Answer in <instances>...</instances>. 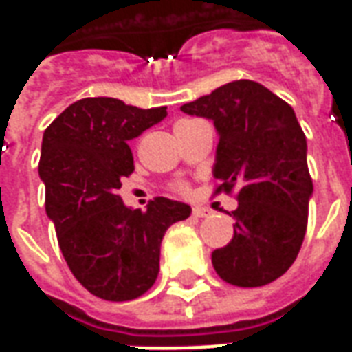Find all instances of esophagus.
Here are the masks:
<instances>
[{
    "mask_svg": "<svg viewBox=\"0 0 352 352\" xmlns=\"http://www.w3.org/2000/svg\"><path fill=\"white\" fill-rule=\"evenodd\" d=\"M192 214H194V217H207V214H211V211H209L207 207H194V209H192Z\"/></svg>",
    "mask_w": 352,
    "mask_h": 352,
    "instance_id": "34e87169",
    "label": "esophagus"
}]
</instances>
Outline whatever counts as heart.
<instances>
[{"label":"heart","mask_w":352,"mask_h":352,"mask_svg":"<svg viewBox=\"0 0 352 352\" xmlns=\"http://www.w3.org/2000/svg\"><path fill=\"white\" fill-rule=\"evenodd\" d=\"M183 122H188V120H183ZM181 124V122H179ZM175 190L177 192H181V194H186V192H188V184H184V183H179L175 186Z\"/></svg>","instance_id":"heart-1"}]
</instances>
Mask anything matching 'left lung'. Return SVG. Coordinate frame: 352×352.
I'll return each mask as SVG.
<instances>
[{"instance_id": "1", "label": "left lung", "mask_w": 352, "mask_h": 352, "mask_svg": "<svg viewBox=\"0 0 352 352\" xmlns=\"http://www.w3.org/2000/svg\"><path fill=\"white\" fill-rule=\"evenodd\" d=\"M183 113L206 116L219 131L214 194H234V237L211 254L214 272L234 287L279 279L307 230L313 194L305 133L294 109L254 80L222 85Z\"/></svg>"}]
</instances>
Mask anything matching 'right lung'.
Listing matches in <instances>:
<instances>
[{
    "label": "right lung",
    "mask_w": 352,
    "mask_h": 352,
    "mask_svg": "<svg viewBox=\"0 0 352 352\" xmlns=\"http://www.w3.org/2000/svg\"><path fill=\"white\" fill-rule=\"evenodd\" d=\"M166 115V107L85 98L43 133L45 209L75 279L101 300L128 302L145 294L160 272L166 230L190 217V207L181 201L158 196L139 211L116 194L120 181L133 173L128 141Z\"/></svg>",
    "instance_id": "add662e5"
}]
</instances>
